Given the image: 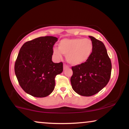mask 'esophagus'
Returning <instances> with one entry per match:
<instances>
[{
    "instance_id": "34e87169",
    "label": "esophagus",
    "mask_w": 129,
    "mask_h": 129,
    "mask_svg": "<svg viewBox=\"0 0 129 129\" xmlns=\"http://www.w3.org/2000/svg\"><path fill=\"white\" fill-rule=\"evenodd\" d=\"M69 67L67 66V64H63V70H66V69H68V68H69Z\"/></svg>"
}]
</instances>
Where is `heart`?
I'll list each match as a JSON object with an SVG mask.
<instances>
[{"mask_svg":"<svg viewBox=\"0 0 129 129\" xmlns=\"http://www.w3.org/2000/svg\"><path fill=\"white\" fill-rule=\"evenodd\" d=\"M93 51V44L88 39H63L59 44L58 48L53 53L57 57L62 54L66 56L67 60L72 66H78L86 62Z\"/></svg>","mask_w":129,"mask_h":129,"instance_id":"b5f03b06","label":"heart"}]
</instances>
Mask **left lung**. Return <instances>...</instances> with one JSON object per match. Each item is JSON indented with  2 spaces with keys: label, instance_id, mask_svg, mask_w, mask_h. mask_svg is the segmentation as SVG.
I'll return each mask as SVG.
<instances>
[{
  "label": "left lung",
  "instance_id": "8db88e82",
  "mask_svg": "<svg viewBox=\"0 0 129 129\" xmlns=\"http://www.w3.org/2000/svg\"><path fill=\"white\" fill-rule=\"evenodd\" d=\"M89 38L93 44L92 53L86 62L72 67L70 79L74 91L84 96L94 95L106 87L112 72V63L104 44L94 37Z\"/></svg>",
  "mask_w": 129,
  "mask_h": 129
}]
</instances>
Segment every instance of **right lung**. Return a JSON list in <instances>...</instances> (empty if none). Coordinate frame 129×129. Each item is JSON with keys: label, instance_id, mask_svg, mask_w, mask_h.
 Listing matches in <instances>:
<instances>
[{"label": "right lung", "instance_id": "add662e5", "mask_svg": "<svg viewBox=\"0 0 129 129\" xmlns=\"http://www.w3.org/2000/svg\"><path fill=\"white\" fill-rule=\"evenodd\" d=\"M56 41V37H39L20 48L14 72L20 86L33 96L44 98L51 94L56 76L62 72L63 63H54L51 60Z\"/></svg>", "mask_w": 129, "mask_h": 129}]
</instances>
